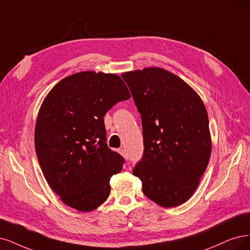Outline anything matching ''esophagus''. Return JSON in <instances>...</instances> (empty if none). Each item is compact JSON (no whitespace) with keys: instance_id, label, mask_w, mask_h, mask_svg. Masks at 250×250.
I'll return each mask as SVG.
<instances>
[{"instance_id":"esophagus-1","label":"esophagus","mask_w":250,"mask_h":250,"mask_svg":"<svg viewBox=\"0 0 250 250\" xmlns=\"http://www.w3.org/2000/svg\"><path fill=\"white\" fill-rule=\"evenodd\" d=\"M118 152L122 154L123 156H125L126 155V153H125V149H118Z\"/></svg>"}]
</instances>
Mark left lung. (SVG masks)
Instances as JSON below:
<instances>
[{
    "mask_svg": "<svg viewBox=\"0 0 250 250\" xmlns=\"http://www.w3.org/2000/svg\"><path fill=\"white\" fill-rule=\"evenodd\" d=\"M141 114L144 151L133 174L144 195L176 207L197 189L211 154L206 107L186 81L162 68L122 74Z\"/></svg>",
    "mask_w": 250,
    "mask_h": 250,
    "instance_id": "8db88e82",
    "label": "left lung"
}]
</instances>
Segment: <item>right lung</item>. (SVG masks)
I'll return each mask as SVG.
<instances>
[{
  "label": "right lung",
  "mask_w": 250,
  "mask_h": 250,
  "mask_svg": "<svg viewBox=\"0 0 250 250\" xmlns=\"http://www.w3.org/2000/svg\"><path fill=\"white\" fill-rule=\"evenodd\" d=\"M130 98L118 75L85 71L61 80L44 99L35 127L37 158L69 207L89 212L109 197L110 178L125 159L107 146L104 116Z\"/></svg>",
  "instance_id": "1"
}]
</instances>
